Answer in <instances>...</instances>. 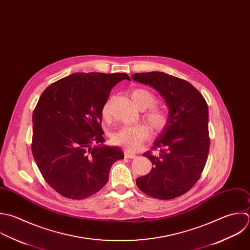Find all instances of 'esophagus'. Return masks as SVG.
Returning a JSON list of instances; mask_svg holds the SVG:
<instances>
[{"instance_id": "obj_1", "label": "esophagus", "mask_w": 250, "mask_h": 250, "mask_svg": "<svg viewBox=\"0 0 250 250\" xmlns=\"http://www.w3.org/2000/svg\"><path fill=\"white\" fill-rule=\"evenodd\" d=\"M125 157L127 158V159H134L135 158V155L133 153H130L129 151L127 150H125Z\"/></svg>"}]
</instances>
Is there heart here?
Segmentation results:
<instances>
[{
  "mask_svg": "<svg viewBox=\"0 0 250 250\" xmlns=\"http://www.w3.org/2000/svg\"><path fill=\"white\" fill-rule=\"evenodd\" d=\"M130 98L137 108L146 110L143 114L144 122L155 132H161L168 123L167 113L161 107L155 105L156 96L145 88H134L130 91ZM102 117L105 120L110 118V101H107L102 108ZM150 132L145 125H126L118 129L112 135L115 144L125 147L127 151H137L141 145L148 140Z\"/></svg>",
  "mask_w": 250,
  "mask_h": 250,
  "instance_id": "obj_1",
  "label": "heart"
}]
</instances>
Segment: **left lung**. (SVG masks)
Masks as SVG:
<instances>
[{
	"label": "left lung",
	"instance_id": "obj_1",
	"mask_svg": "<svg viewBox=\"0 0 250 250\" xmlns=\"http://www.w3.org/2000/svg\"><path fill=\"white\" fill-rule=\"evenodd\" d=\"M131 78L156 88L168 107V123L152 151V170L136 179L138 188L159 200H172L187 193L200 179L208 160L210 138L208 108L202 93L189 82L163 72L136 73Z\"/></svg>",
	"mask_w": 250,
	"mask_h": 250
}]
</instances>
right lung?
<instances>
[{"mask_svg": "<svg viewBox=\"0 0 250 250\" xmlns=\"http://www.w3.org/2000/svg\"><path fill=\"white\" fill-rule=\"evenodd\" d=\"M125 73H76L42 93L33 113L32 153L47 184L61 196L83 200L107 183L112 165L124 159L104 146L102 108Z\"/></svg>", "mask_w": 250, "mask_h": 250, "instance_id": "add662e5", "label": "right lung"}]
</instances>
